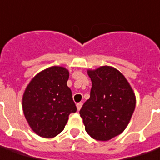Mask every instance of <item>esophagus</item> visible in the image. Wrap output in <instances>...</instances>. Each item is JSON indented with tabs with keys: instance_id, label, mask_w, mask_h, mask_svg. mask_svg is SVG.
Instances as JSON below:
<instances>
[{
	"instance_id": "esophagus-1",
	"label": "esophagus",
	"mask_w": 160,
	"mask_h": 160,
	"mask_svg": "<svg viewBox=\"0 0 160 160\" xmlns=\"http://www.w3.org/2000/svg\"><path fill=\"white\" fill-rule=\"evenodd\" d=\"M82 105H83V103H82V102H80V103H77V104H76L77 110H78V111H80V108L82 107Z\"/></svg>"
}]
</instances>
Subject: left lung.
Instances as JSON below:
<instances>
[{"mask_svg": "<svg viewBox=\"0 0 160 160\" xmlns=\"http://www.w3.org/2000/svg\"><path fill=\"white\" fill-rule=\"evenodd\" d=\"M87 72L92 86L80 117L92 138L107 141L127 128L134 112L136 96L126 77L115 68L102 66Z\"/></svg>", "mask_w": 160, "mask_h": 160, "instance_id": "8db88e82", "label": "left lung"}]
</instances>
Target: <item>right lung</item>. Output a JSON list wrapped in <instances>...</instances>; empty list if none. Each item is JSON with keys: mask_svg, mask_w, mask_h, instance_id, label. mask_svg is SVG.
Returning a JSON list of instances; mask_svg holds the SVG:
<instances>
[{"mask_svg": "<svg viewBox=\"0 0 160 160\" xmlns=\"http://www.w3.org/2000/svg\"><path fill=\"white\" fill-rule=\"evenodd\" d=\"M69 72L64 67L53 66L38 72L26 88L22 110L30 128L42 138L61 133L76 106L67 82Z\"/></svg>", "mask_w": 160, "mask_h": 160, "instance_id": "1", "label": "right lung"}]
</instances>
